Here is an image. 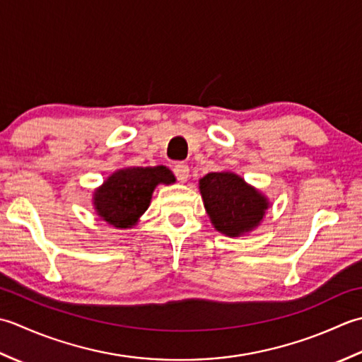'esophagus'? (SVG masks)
Wrapping results in <instances>:
<instances>
[{"instance_id":"esophagus-1","label":"esophagus","mask_w":362,"mask_h":362,"mask_svg":"<svg viewBox=\"0 0 362 362\" xmlns=\"http://www.w3.org/2000/svg\"><path fill=\"white\" fill-rule=\"evenodd\" d=\"M173 173L180 182H186L189 178V165L182 164V162H178V164L173 167Z\"/></svg>"}]
</instances>
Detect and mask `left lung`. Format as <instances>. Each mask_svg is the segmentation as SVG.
<instances>
[{"label":"left lung","instance_id":"obj_1","mask_svg":"<svg viewBox=\"0 0 362 362\" xmlns=\"http://www.w3.org/2000/svg\"><path fill=\"white\" fill-rule=\"evenodd\" d=\"M200 194L214 228L230 238L253 231L269 209L267 198L231 172L203 176Z\"/></svg>","mask_w":362,"mask_h":362}]
</instances>
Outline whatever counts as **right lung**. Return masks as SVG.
I'll return each instance as SVG.
<instances>
[{"mask_svg":"<svg viewBox=\"0 0 362 362\" xmlns=\"http://www.w3.org/2000/svg\"><path fill=\"white\" fill-rule=\"evenodd\" d=\"M172 182L175 176L164 165L122 168L93 192L95 211L109 225L131 228L148 209L154 187Z\"/></svg>","mask_w":362,"mask_h":362,"instance_id":"1","label":"right lung"}]
</instances>
